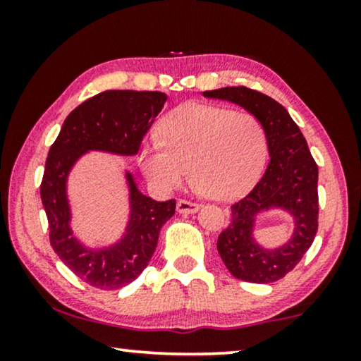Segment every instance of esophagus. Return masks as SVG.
<instances>
[{
    "instance_id": "1",
    "label": "esophagus",
    "mask_w": 361,
    "mask_h": 361,
    "mask_svg": "<svg viewBox=\"0 0 361 361\" xmlns=\"http://www.w3.org/2000/svg\"><path fill=\"white\" fill-rule=\"evenodd\" d=\"M199 209H200L199 204H194V202H189V200L177 202V212H179V214H195Z\"/></svg>"
}]
</instances>
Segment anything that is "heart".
<instances>
[{"instance_id":"1","label":"heart","mask_w":361,"mask_h":361,"mask_svg":"<svg viewBox=\"0 0 361 361\" xmlns=\"http://www.w3.org/2000/svg\"><path fill=\"white\" fill-rule=\"evenodd\" d=\"M159 142L145 145L140 166L156 189H177L189 179L202 194L228 200L258 179L268 154L264 126L248 111L185 105L157 128ZM191 171H188V167Z\"/></svg>"}]
</instances>
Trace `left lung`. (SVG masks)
Returning <instances> with one entry per match:
<instances>
[{
    "label": "left lung",
    "mask_w": 361,
    "mask_h": 361,
    "mask_svg": "<svg viewBox=\"0 0 361 361\" xmlns=\"http://www.w3.org/2000/svg\"><path fill=\"white\" fill-rule=\"evenodd\" d=\"M204 97L240 105L264 126L269 164L253 190L231 205L230 225L220 233L216 250L236 279L274 283L295 268L317 233V164L299 126L271 97L246 87L209 90ZM273 208L288 211L295 230L284 245L268 250L254 240L252 230L257 215Z\"/></svg>",
    "instance_id": "1"
}]
</instances>
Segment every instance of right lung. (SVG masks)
Masks as SVG:
<instances>
[{"mask_svg": "<svg viewBox=\"0 0 361 361\" xmlns=\"http://www.w3.org/2000/svg\"><path fill=\"white\" fill-rule=\"evenodd\" d=\"M167 100L161 92L106 90L88 98L66 118L47 154L41 200L49 221V238L59 258L77 278L97 289L113 290L130 284L154 255L162 225L176 214V200L156 202L141 194L131 172L130 220L115 245L88 248L73 236L67 179L88 151L135 156L141 141Z\"/></svg>", "mask_w": 361, "mask_h": 361, "instance_id": "right-lung-1", "label": "right lung"}]
</instances>
